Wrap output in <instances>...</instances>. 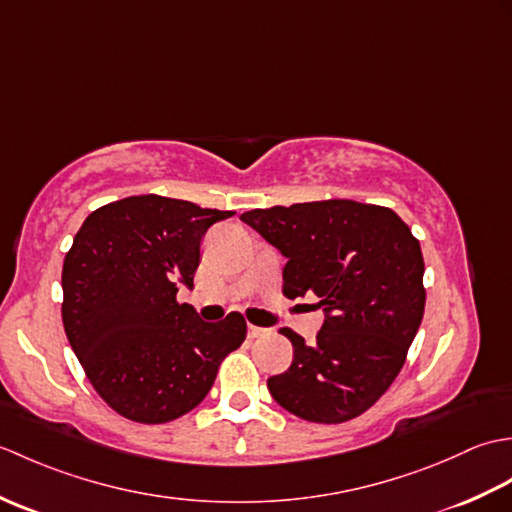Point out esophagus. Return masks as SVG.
I'll list each match as a JSON object with an SVG mask.
<instances>
[{"instance_id": "obj_1", "label": "esophagus", "mask_w": 512, "mask_h": 512, "mask_svg": "<svg viewBox=\"0 0 512 512\" xmlns=\"http://www.w3.org/2000/svg\"><path fill=\"white\" fill-rule=\"evenodd\" d=\"M262 334H266V328H257V325L248 323V336H250V339H257V336H262Z\"/></svg>"}]
</instances>
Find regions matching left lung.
I'll return each mask as SVG.
<instances>
[{
	"label": "left lung",
	"instance_id": "obj_1",
	"mask_svg": "<svg viewBox=\"0 0 512 512\" xmlns=\"http://www.w3.org/2000/svg\"><path fill=\"white\" fill-rule=\"evenodd\" d=\"M242 222L288 259L284 295H314L325 310L312 345L281 330L295 356L268 378L270 396L308 422L361 416L394 383L420 328V242L387 206L354 200L255 209Z\"/></svg>",
	"mask_w": 512,
	"mask_h": 512
}]
</instances>
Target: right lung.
<instances>
[{"instance_id":"right-lung-1","label":"right lung","mask_w":512,"mask_h":512,"mask_svg":"<svg viewBox=\"0 0 512 512\" xmlns=\"http://www.w3.org/2000/svg\"><path fill=\"white\" fill-rule=\"evenodd\" d=\"M233 211L132 195L85 217L63 262V328L85 376L123 418L162 424L198 407L217 367L246 339L231 312L206 323L180 286L193 288L209 226Z\"/></svg>"}]
</instances>
